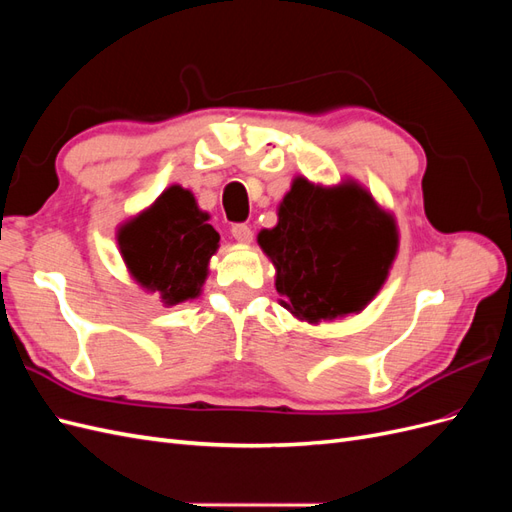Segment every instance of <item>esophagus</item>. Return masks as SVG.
<instances>
[{
    "label": "esophagus",
    "instance_id": "34e87169",
    "mask_svg": "<svg viewBox=\"0 0 512 512\" xmlns=\"http://www.w3.org/2000/svg\"><path fill=\"white\" fill-rule=\"evenodd\" d=\"M230 232H232V237H235V239H237V241H241V243H250V241H252V237H254L252 228L247 226V224H232Z\"/></svg>",
    "mask_w": 512,
    "mask_h": 512
}]
</instances>
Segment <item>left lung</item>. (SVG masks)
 <instances>
[{
  "mask_svg": "<svg viewBox=\"0 0 512 512\" xmlns=\"http://www.w3.org/2000/svg\"><path fill=\"white\" fill-rule=\"evenodd\" d=\"M258 243L277 269L282 305L309 322L361 312L376 297L397 252V230L359 185L324 190L297 179L280 222Z\"/></svg>",
  "mask_w": 512,
  "mask_h": 512,
  "instance_id": "8db88e82",
  "label": "left lung"
}]
</instances>
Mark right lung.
<instances>
[{"label":"right lung","mask_w":512,"mask_h":512,"mask_svg":"<svg viewBox=\"0 0 512 512\" xmlns=\"http://www.w3.org/2000/svg\"><path fill=\"white\" fill-rule=\"evenodd\" d=\"M207 220L194 196L173 185L119 232L132 275L147 290H158L168 305L194 299L205 282L207 262L220 241Z\"/></svg>","instance_id":"1"}]
</instances>
